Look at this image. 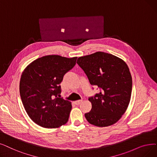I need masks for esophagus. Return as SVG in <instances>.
<instances>
[{
	"instance_id": "obj_1",
	"label": "esophagus",
	"mask_w": 157,
	"mask_h": 157,
	"mask_svg": "<svg viewBox=\"0 0 157 157\" xmlns=\"http://www.w3.org/2000/svg\"><path fill=\"white\" fill-rule=\"evenodd\" d=\"M81 103H82V100H78V101H74V104L76 105H80Z\"/></svg>"
}]
</instances>
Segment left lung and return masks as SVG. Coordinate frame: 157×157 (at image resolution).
Returning a JSON list of instances; mask_svg holds the SVG:
<instances>
[{
  "label": "left lung",
  "mask_w": 157,
  "mask_h": 157,
  "mask_svg": "<svg viewBox=\"0 0 157 157\" xmlns=\"http://www.w3.org/2000/svg\"><path fill=\"white\" fill-rule=\"evenodd\" d=\"M77 63L90 83L101 91L88 98L91 110L85 114L88 122L98 127L111 126L122 117L129 105L132 78L124 60L103 52L78 58Z\"/></svg>",
  "instance_id": "left-lung-1"
}]
</instances>
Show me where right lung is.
Listing matches in <instances>:
<instances>
[{
  "instance_id": "right-lung-1",
  "label": "right lung",
  "mask_w": 157,
  "mask_h": 157,
  "mask_svg": "<svg viewBox=\"0 0 157 157\" xmlns=\"http://www.w3.org/2000/svg\"><path fill=\"white\" fill-rule=\"evenodd\" d=\"M77 57L59 55L39 58L24 70L20 80V94L31 119L40 126L56 128L65 124L71 102L57 98L64 75L76 65Z\"/></svg>"
}]
</instances>
